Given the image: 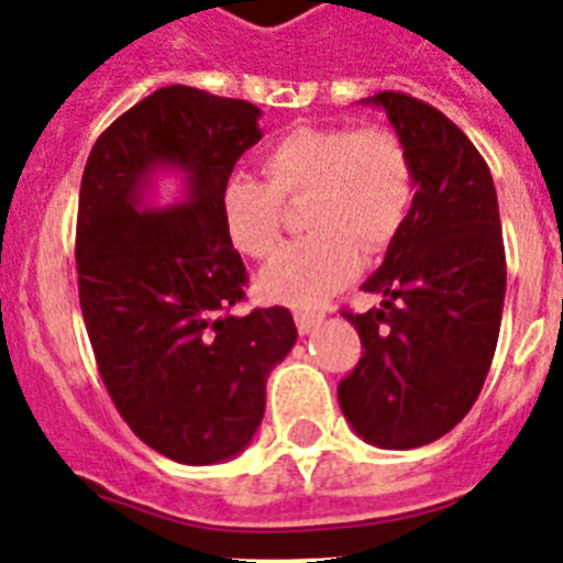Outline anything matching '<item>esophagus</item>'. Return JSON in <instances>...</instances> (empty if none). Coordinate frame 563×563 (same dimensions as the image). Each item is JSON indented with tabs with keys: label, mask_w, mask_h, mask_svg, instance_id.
Listing matches in <instances>:
<instances>
[{
	"label": "esophagus",
	"mask_w": 563,
	"mask_h": 563,
	"mask_svg": "<svg viewBox=\"0 0 563 563\" xmlns=\"http://www.w3.org/2000/svg\"><path fill=\"white\" fill-rule=\"evenodd\" d=\"M321 321H324V313H316V310H299L296 313V328H299L301 335L319 330Z\"/></svg>",
	"instance_id": "1"
}]
</instances>
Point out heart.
Returning <instances> with one entry per match:
<instances>
[{"instance_id": "1", "label": "heart", "mask_w": 563, "mask_h": 563, "mask_svg": "<svg viewBox=\"0 0 563 563\" xmlns=\"http://www.w3.org/2000/svg\"><path fill=\"white\" fill-rule=\"evenodd\" d=\"M267 185L235 173L222 187V224L242 256L271 258L282 244V201L305 196V239L292 242L258 278L267 301L316 307L358 271V247L393 244L416 196L405 142L382 124L296 128L262 156Z\"/></svg>"}]
</instances>
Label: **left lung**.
Returning <instances> with one entry per match:
<instances>
[{
  "mask_svg": "<svg viewBox=\"0 0 563 563\" xmlns=\"http://www.w3.org/2000/svg\"><path fill=\"white\" fill-rule=\"evenodd\" d=\"M364 104L382 108L405 142L416 196L362 285L382 307L344 310L364 350L339 405L367 444L412 450L453 430L484 387L507 290L501 219L487 162L441 110L396 90Z\"/></svg>",
  "mask_w": 563,
  "mask_h": 563,
  "instance_id": "1",
  "label": "left lung"
}]
</instances>
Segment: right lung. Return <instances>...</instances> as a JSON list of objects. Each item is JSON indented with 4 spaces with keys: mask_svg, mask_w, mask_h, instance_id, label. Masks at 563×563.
<instances>
[{
    "mask_svg": "<svg viewBox=\"0 0 563 563\" xmlns=\"http://www.w3.org/2000/svg\"><path fill=\"white\" fill-rule=\"evenodd\" d=\"M244 99L170 85L110 124L81 173L79 305L99 376L119 416L179 464L239 455L264 416L267 376L296 344L287 307L233 316L247 271L222 224V187L262 139ZM162 166L188 196L141 208Z\"/></svg>",
    "mask_w": 563,
    "mask_h": 563,
    "instance_id": "1",
    "label": "right lung"
}]
</instances>
